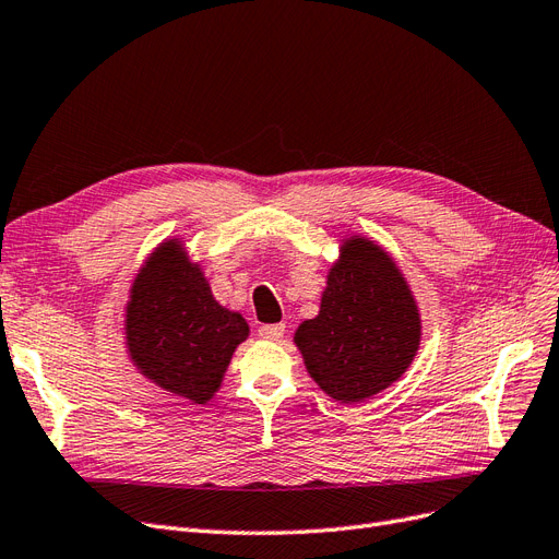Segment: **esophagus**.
I'll use <instances>...</instances> for the list:
<instances>
[{
  "mask_svg": "<svg viewBox=\"0 0 559 559\" xmlns=\"http://www.w3.org/2000/svg\"><path fill=\"white\" fill-rule=\"evenodd\" d=\"M258 334L266 341H278L285 334V325H283V322H278V325H262Z\"/></svg>",
  "mask_w": 559,
  "mask_h": 559,
  "instance_id": "esophagus-1",
  "label": "esophagus"
}]
</instances>
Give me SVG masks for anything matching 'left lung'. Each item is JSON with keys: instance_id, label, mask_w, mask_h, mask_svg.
<instances>
[{"instance_id": "obj_1", "label": "left lung", "mask_w": 559, "mask_h": 559, "mask_svg": "<svg viewBox=\"0 0 559 559\" xmlns=\"http://www.w3.org/2000/svg\"><path fill=\"white\" fill-rule=\"evenodd\" d=\"M420 322L397 262L376 241L353 234L338 246L318 316L301 322L295 344L322 392L357 404L406 373L420 348Z\"/></svg>"}]
</instances>
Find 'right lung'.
<instances>
[{
  "label": "right lung",
  "mask_w": 559,
  "mask_h": 559,
  "mask_svg": "<svg viewBox=\"0 0 559 559\" xmlns=\"http://www.w3.org/2000/svg\"><path fill=\"white\" fill-rule=\"evenodd\" d=\"M248 334L243 316L215 301L181 239L162 241L141 264L124 306V346L157 388L206 404Z\"/></svg>",
  "instance_id": "obj_1"
}]
</instances>
